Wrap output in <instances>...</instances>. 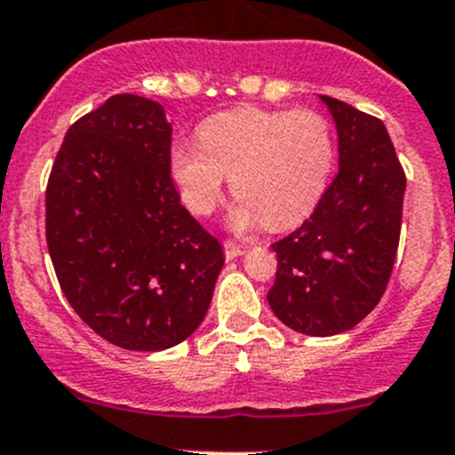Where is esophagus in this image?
Returning a JSON list of instances; mask_svg holds the SVG:
<instances>
[{"instance_id": "34e87169", "label": "esophagus", "mask_w": 455, "mask_h": 455, "mask_svg": "<svg viewBox=\"0 0 455 455\" xmlns=\"http://www.w3.org/2000/svg\"><path fill=\"white\" fill-rule=\"evenodd\" d=\"M244 253V246L235 244V242H224V255H227V259H235V257H240Z\"/></svg>"}]
</instances>
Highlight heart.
<instances>
[{
	"label": "heart",
	"instance_id": "heart-1",
	"mask_svg": "<svg viewBox=\"0 0 455 455\" xmlns=\"http://www.w3.org/2000/svg\"><path fill=\"white\" fill-rule=\"evenodd\" d=\"M198 140L172 147L169 172L196 215H209L233 178V194L242 198L231 213L235 231L261 220L268 228L301 222L323 196L334 163L328 121L310 109L215 114L202 123Z\"/></svg>",
	"mask_w": 455,
	"mask_h": 455
}]
</instances>
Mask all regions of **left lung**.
Instances as JSON below:
<instances>
[{
  "label": "left lung",
  "instance_id": "8db88e82",
  "mask_svg": "<svg viewBox=\"0 0 455 455\" xmlns=\"http://www.w3.org/2000/svg\"><path fill=\"white\" fill-rule=\"evenodd\" d=\"M339 173L313 215L275 242L277 275L268 304L308 337L352 330L383 297L401 237L405 172L383 121L332 96Z\"/></svg>",
  "mask_w": 455,
  "mask_h": 455
}]
</instances>
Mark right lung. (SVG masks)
<instances>
[{
  "mask_svg": "<svg viewBox=\"0 0 455 455\" xmlns=\"http://www.w3.org/2000/svg\"><path fill=\"white\" fill-rule=\"evenodd\" d=\"M164 108L116 94L68 130L45 189V240L63 295L105 341L178 346L204 319L220 242L180 204Z\"/></svg>",
  "mask_w": 455,
  "mask_h": 455,
  "instance_id": "add662e5",
  "label": "right lung"
}]
</instances>
